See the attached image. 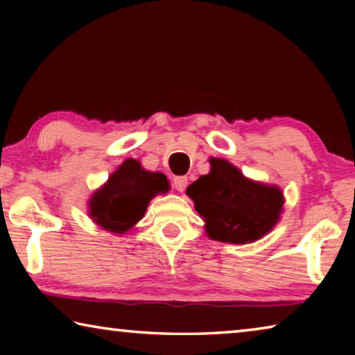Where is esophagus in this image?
<instances>
[{
	"label": "esophagus",
	"mask_w": 355,
	"mask_h": 355,
	"mask_svg": "<svg viewBox=\"0 0 355 355\" xmlns=\"http://www.w3.org/2000/svg\"><path fill=\"white\" fill-rule=\"evenodd\" d=\"M188 186V177H175L173 178V188H175L178 192H183Z\"/></svg>",
	"instance_id": "34e87169"
}]
</instances>
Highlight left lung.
<instances>
[{"mask_svg": "<svg viewBox=\"0 0 355 355\" xmlns=\"http://www.w3.org/2000/svg\"><path fill=\"white\" fill-rule=\"evenodd\" d=\"M209 172L186 194L205 222L209 239L249 244L268 235L284 213V192L275 184L248 178L224 158H209Z\"/></svg>", "mask_w": 355, "mask_h": 355, "instance_id": "left-lung-1", "label": "left lung"}]
</instances>
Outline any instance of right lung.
Masks as SVG:
<instances>
[{"instance_id":"obj_1","label":"right lung","mask_w":355,"mask_h":355,"mask_svg":"<svg viewBox=\"0 0 355 355\" xmlns=\"http://www.w3.org/2000/svg\"><path fill=\"white\" fill-rule=\"evenodd\" d=\"M169 189L164 173L146 171L139 159L128 158L94 191L87 214L103 230L125 235L144 218L150 200Z\"/></svg>"}]
</instances>
